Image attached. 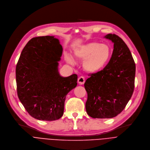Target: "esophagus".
I'll list each match as a JSON object with an SVG mask.
<instances>
[{
	"mask_svg": "<svg viewBox=\"0 0 150 150\" xmlns=\"http://www.w3.org/2000/svg\"><path fill=\"white\" fill-rule=\"evenodd\" d=\"M85 82V79L84 77L83 76H80L78 78V83H79V84H83Z\"/></svg>",
	"mask_w": 150,
	"mask_h": 150,
	"instance_id": "esophagus-1",
	"label": "esophagus"
}]
</instances>
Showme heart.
<instances>
[{
  "label": "heart",
  "instance_id": "b5f03b06",
  "mask_svg": "<svg viewBox=\"0 0 150 150\" xmlns=\"http://www.w3.org/2000/svg\"><path fill=\"white\" fill-rule=\"evenodd\" d=\"M112 54V48L108 44L95 42L81 45L74 52L76 57L83 61L84 69L91 73L102 70L109 62ZM66 59L69 63H73L70 57L67 56Z\"/></svg>",
  "mask_w": 150,
  "mask_h": 150
}]
</instances>
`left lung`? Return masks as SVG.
Wrapping results in <instances>:
<instances>
[{
  "label": "left lung",
  "mask_w": 150,
  "mask_h": 150,
  "mask_svg": "<svg viewBox=\"0 0 150 150\" xmlns=\"http://www.w3.org/2000/svg\"><path fill=\"white\" fill-rule=\"evenodd\" d=\"M105 37L114 44L110 61L103 70L88 75L84 83L86 110L93 118L117 116L125 108L134 89L135 64L129 49L115 34Z\"/></svg>",
  "instance_id": "8db88e82"
}]
</instances>
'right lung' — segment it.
Masks as SVG:
<instances>
[{"label":"right lung","instance_id":"1","mask_svg":"<svg viewBox=\"0 0 150 150\" xmlns=\"http://www.w3.org/2000/svg\"><path fill=\"white\" fill-rule=\"evenodd\" d=\"M62 52L54 37H37L26 44L17 63L18 96L28 113L38 120L60 118L66 95L77 84V74L63 77L58 73Z\"/></svg>","mask_w":150,"mask_h":150}]
</instances>
